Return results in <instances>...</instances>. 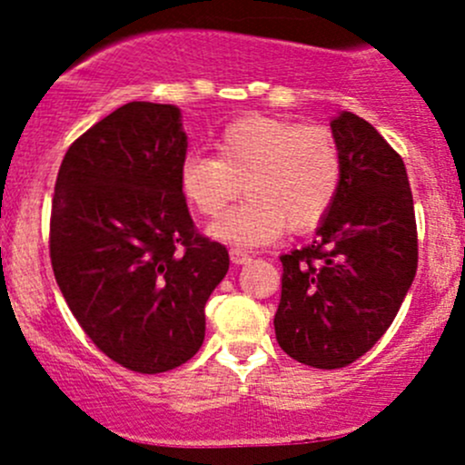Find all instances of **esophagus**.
<instances>
[{
    "instance_id": "esophagus-1",
    "label": "esophagus",
    "mask_w": 465,
    "mask_h": 465,
    "mask_svg": "<svg viewBox=\"0 0 465 465\" xmlns=\"http://www.w3.org/2000/svg\"><path fill=\"white\" fill-rule=\"evenodd\" d=\"M229 256H232L233 265H247V262H252V254H247L241 247H233V250L229 252Z\"/></svg>"
}]
</instances>
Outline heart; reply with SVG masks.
<instances>
[{"instance_id":"obj_1","label":"heart","mask_w":465,"mask_h":465,"mask_svg":"<svg viewBox=\"0 0 465 465\" xmlns=\"http://www.w3.org/2000/svg\"><path fill=\"white\" fill-rule=\"evenodd\" d=\"M215 153L186 154L180 184L206 218L223 213L245 191L247 203L211 224L209 233L218 241L259 247L285 229L311 232L340 195L344 159L323 125L245 116L220 133Z\"/></svg>"}]
</instances>
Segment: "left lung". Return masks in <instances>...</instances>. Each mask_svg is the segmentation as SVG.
I'll return each mask as SVG.
<instances>
[{
	"mask_svg": "<svg viewBox=\"0 0 465 465\" xmlns=\"http://www.w3.org/2000/svg\"><path fill=\"white\" fill-rule=\"evenodd\" d=\"M331 130L344 177L315 241L281 256L276 341L297 362L341 369L401 311L419 265L414 200L401 154L369 121L340 112Z\"/></svg>",
	"mask_w": 465,
	"mask_h": 465,
	"instance_id": "8db88e82",
	"label": "left lung"
}]
</instances>
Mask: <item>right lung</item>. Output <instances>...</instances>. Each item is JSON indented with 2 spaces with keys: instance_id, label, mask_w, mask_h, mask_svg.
<instances>
[{
  "instance_id": "obj_1",
  "label": "right lung",
  "mask_w": 465,
  "mask_h": 465,
  "mask_svg": "<svg viewBox=\"0 0 465 465\" xmlns=\"http://www.w3.org/2000/svg\"><path fill=\"white\" fill-rule=\"evenodd\" d=\"M186 145L180 107L125 103L69 145L55 180L49 250L60 292L89 340L137 373L198 353L206 299L229 270L182 193Z\"/></svg>"
}]
</instances>
